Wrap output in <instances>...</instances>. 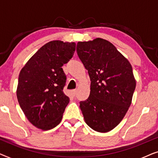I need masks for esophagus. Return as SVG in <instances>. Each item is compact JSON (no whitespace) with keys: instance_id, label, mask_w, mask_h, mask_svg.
Returning a JSON list of instances; mask_svg holds the SVG:
<instances>
[{"instance_id":"obj_1","label":"esophagus","mask_w":158,"mask_h":158,"mask_svg":"<svg viewBox=\"0 0 158 158\" xmlns=\"http://www.w3.org/2000/svg\"><path fill=\"white\" fill-rule=\"evenodd\" d=\"M72 93H73V96L75 97V96H76V94H77V90H76V89H75V90H73Z\"/></svg>"}]
</instances>
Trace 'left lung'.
<instances>
[{"label": "left lung", "mask_w": 158, "mask_h": 158, "mask_svg": "<svg viewBox=\"0 0 158 158\" xmlns=\"http://www.w3.org/2000/svg\"><path fill=\"white\" fill-rule=\"evenodd\" d=\"M76 50L91 81L89 97L80 102L84 119L94 130L107 132L119 124L131 105L136 87L132 68L103 39L77 42Z\"/></svg>", "instance_id": "1"}]
</instances>
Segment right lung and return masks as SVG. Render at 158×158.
Returning a JSON list of instances; mask_svg holds the SVG:
<instances>
[{
  "label": "right lung",
  "mask_w": 158,
  "mask_h": 158,
  "mask_svg": "<svg viewBox=\"0 0 158 158\" xmlns=\"http://www.w3.org/2000/svg\"><path fill=\"white\" fill-rule=\"evenodd\" d=\"M75 42L51 41L29 60L19 75L16 96L28 120L42 130L61 122L70 101L63 92L66 75L62 67L73 57Z\"/></svg>",
  "instance_id": "obj_1"
}]
</instances>
